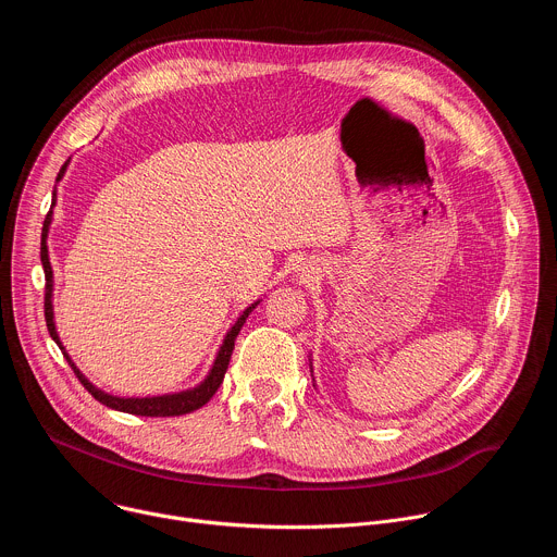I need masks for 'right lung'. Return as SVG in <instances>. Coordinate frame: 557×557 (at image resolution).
<instances>
[{
  "label": "right lung",
  "mask_w": 557,
  "mask_h": 557,
  "mask_svg": "<svg viewBox=\"0 0 557 557\" xmlns=\"http://www.w3.org/2000/svg\"><path fill=\"white\" fill-rule=\"evenodd\" d=\"M65 172V165L61 168L59 172V178L63 176ZM57 178V181H59ZM48 224H50V213L44 222V243H41V264H44V271H46V304H44V312H46V326H48V333L50 337L59 344L65 361L70 363V368L74 370L76 379L82 381V385L95 396V399L112 410H119V412H127V414H136V417H181V414H189L198 408H202L211 396L218 392L222 379H224V372L228 368V359H231V352H233V346H235V337L237 333H240V329L245 326L249 312L258 306V304H251L243 314L240 320L235 322V326L226 333L224 337V344L220 346V352L215 357V363L209 372V376L194 389H187V392H178V394H165V396H151V399H121V396H112V394H106L101 389H97L82 372L76 370V366L72 363V359L67 357V352L63 350L59 337H57V331H54V322H52V301H50V295H52V269H50V262H48V247H46V233H48Z\"/></svg>",
  "instance_id": "add662e5"
}]
</instances>
